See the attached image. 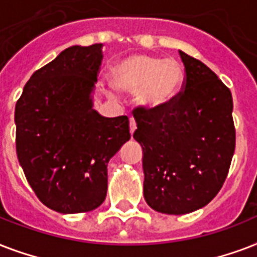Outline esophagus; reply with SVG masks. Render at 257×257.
Masks as SVG:
<instances>
[{
  "label": "esophagus",
  "mask_w": 257,
  "mask_h": 257,
  "mask_svg": "<svg viewBox=\"0 0 257 257\" xmlns=\"http://www.w3.org/2000/svg\"><path fill=\"white\" fill-rule=\"evenodd\" d=\"M135 128H137V122H135L134 118H130V133L131 134L134 133Z\"/></svg>",
  "instance_id": "obj_1"
}]
</instances>
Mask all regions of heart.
Wrapping results in <instances>:
<instances>
[{"label":"heart","mask_w":257,"mask_h":257,"mask_svg":"<svg viewBox=\"0 0 257 257\" xmlns=\"http://www.w3.org/2000/svg\"><path fill=\"white\" fill-rule=\"evenodd\" d=\"M114 84L122 91L138 92L143 106L157 108L172 101L182 81V67L174 59L134 55L112 69Z\"/></svg>","instance_id":"heart-1"}]
</instances>
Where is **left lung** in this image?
<instances>
[{
  "mask_svg": "<svg viewBox=\"0 0 257 257\" xmlns=\"http://www.w3.org/2000/svg\"><path fill=\"white\" fill-rule=\"evenodd\" d=\"M181 91L162 107L133 110L143 149V194L150 208L186 214L209 204L225 182L236 145L229 88L206 65L180 51Z\"/></svg>",
  "mask_w": 257,
  "mask_h": 257,
  "instance_id": "8db88e82",
  "label": "left lung"
}]
</instances>
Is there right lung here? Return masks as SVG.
I'll return each mask as SVG.
<instances>
[{
  "mask_svg": "<svg viewBox=\"0 0 257 257\" xmlns=\"http://www.w3.org/2000/svg\"><path fill=\"white\" fill-rule=\"evenodd\" d=\"M101 44L67 48L37 69L16 103V150L28 182L49 209L84 213L107 194V164L130 139L126 115L92 108Z\"/></svg>",
  "mask_w": 257,
  "mask_h": 257,
  "instance_id": "add662e5",
  "label": "right lung"
}]
</instances>
